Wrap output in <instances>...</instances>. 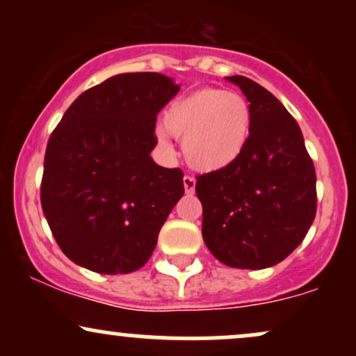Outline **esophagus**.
I'll use <instances>...</instances> for the list:
<instances>
[{
  "mask_svg": "<svg viewBox=\"0 0 356 356\" xmlns=\"http://www.w3.org/2000/svg\"><path fill=\"white\" fill-rule=\"evenodd\" d=\"M184 189H186V194H194L195 179L191 177V175H186V177H184Z\"/></svg>",
  "mask_w": 356,
  "mask_h": 356,
  "instance_id": "esophagus-1",
  "label": "esophagus"
}]
</instances>
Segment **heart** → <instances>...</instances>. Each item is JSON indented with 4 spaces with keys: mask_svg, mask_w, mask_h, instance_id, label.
Listing matches in <instances>:
<instances>
[{
    "mask_svg": "<svg viewBox=\"0 0 356 356\" xmlns=\"http://www.w3.org/2000/svg\"><path fill=\"white\" fill-rule=\"evenodd\" d=\"M164 129L170 136L184 137L187 164L214 172L229 167L243 154L251 132V108L236 92L199 88L169 105Z\"/></svg>",
    "mask_w": 356,
    "mask_h": 356,
    "instance_id": "1",
    "label": "heart"
}]
</instances>
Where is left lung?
<instances>
[{
    "label": "left lung",
    "instance_id": "1",
    "mask_svg": "<svg viewBox=\"0 0 356 356\" xmlns=\"http://www.w3.org/2000/svg\"><path fill=\"white\" fill-rule=\"evenodd\" d=\"M251 132L229 167L199 175L202 238L212 256L239 269L281 263L305 239L316 214V174L300 125L284 105L246 76Z\"/></svg>",
    "mask_w": 356,
    "mask_h": 356
}]
</instances>
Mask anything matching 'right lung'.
<instances>
[{
  "label": "right lung",
  "mask_w": 356,
  "mask_h": 356,
  "mask_svg": "<svg viewBox=\"0 0 356 356\" xmlns=\"http://www.w3.org/2000/svg\"><path fill=\"white\" fill-rule=\"evenodd\" d=\"M161 73L110 76L83 92L53 130L44 154L42 207L73 263L127 275L152 256L184 194V172L157 165V113L179 92Z\"/></svg>",
  "instance_id": "1"
}]
</instances>
